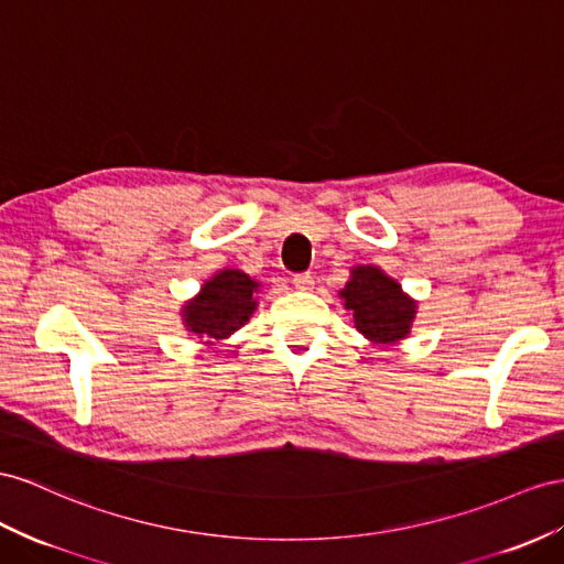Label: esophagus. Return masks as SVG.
Wrapping results in <instances>:
<instances>
[{
    "label": "esophagus",
    "instance_id": "esophagus-1",
    "mask_svg": "<svg viewBox=\"0 0 564 564\" xmlns=\"http://www.w3.org/2000/svg\"><path fill=\"white\" fill-rule=\"evenodd\" d=\"M312 273H295L293 276V285L297 288V291H310L312 288Z\"/></svg>",
    "mask_w": 564,
    "mask_h": 564
}]
</instances>
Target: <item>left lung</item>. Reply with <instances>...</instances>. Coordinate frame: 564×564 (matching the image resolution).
Returning a JSON list of instances; mask_svg holds the SVG:
<instances>
[{"mask_svg": "<svg viewBox=\"0 0 564 564\" xmlns=\"http://www.w3.org/2000/svg\"><path fill=\"white\" fill-rule=\"evenodd\" d=\"M338 295L352 312L355 328L373 345H393L410 336L416 302L379 267H352L350 281Z\"/></svg>", "mask_w": 564, "mask_h": 564, "instance_id": "8db88e82", "label": "left lung"}]
</instances>
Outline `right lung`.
Instances as JSON below:
<instances>
[{
  "label": "right lung",
  "instance_id": "obj_1",
  "mask_svg": "<svg viewBox=\"0 0 564 564\" xmlns=\"http://www.w3.org/2000/svg\"><path fill=\"white\" fill-rule=\"evenodd\" d=\"M257 291L259 283L245 271L221 269L205 281L191 302H185L181 312L183 324L193 336L207 338V343L224 340L250 322L257 310Z\"/></svg>",
  "mask_w": 564,
  "mask_h": 564
}]
</instances>
